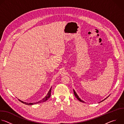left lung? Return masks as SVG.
Segmentation results:
<instances>
[{
  "label": "left lung",
  "mask_w": 124,
  "mask_h": 124,
  "mask_svg": "<svg viewBox=\"0 0 124 124\" xmlns=\"http://www.w3.org/2000/svg\"><path fill=\"white\" fill-rule=\"evenodd\" d=\"M74 93L75 96H76V97L78 99V100H79V101H81V102H84L83 101H82V100H81L79 98V97L78 96V95L77 94V93H76V92H75V91L74 90ZM107 98H108V97H107ZM107 98H106V99H107ZM105 99H104V100H105ZM104 100H103V101H104Z\"/></svg>",
  "instance_id": "left-lung-1"
}]
</instances>
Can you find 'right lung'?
<instances>
[{
  "label": "right lung",
  "instance_id": "obj_1",
  "mask_svg": "<svg viewBox=\"0 0 124 124\" xmlns=\"http://www.w3.org/2000/svg\"><path fill=\"white\" fill-rule=\"evenodd\" d=\"M51 88H52V87H51ZM51 88H50V90H49V91H48V93H47V95L43 99V100H42L41 101H38V102H32V103H27V102H24V101H21V100H19L21 102H22V103H24V104H27V105H33V104H37V103H41V102H45V101H47L49 98H50V95H51Z\"/></svg>",
  "mask_w": 124,
  "mask_h": 124
}]
</instances>
